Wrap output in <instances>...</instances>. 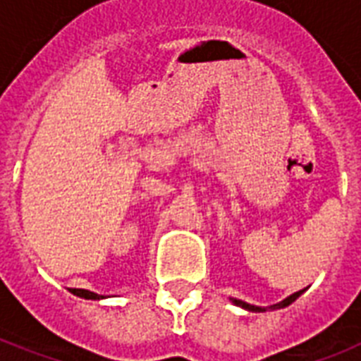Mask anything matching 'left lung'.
<instances>
[{
  "instance_id": "1",
  "label": "left lung",
  "mask_w": 361,
  "mask_h": 361,
  "mask_svg": "<svg viewBox=\"0 0 361 361\" xmlns=\"http://www.w3.org/2000/svg\"><path fill=\"white\" fill-rule=\"evenodd\" d=\"M303 292H305V288H303V290L294 292V294H290V296H288V298H285L283 302L274 303V305H269V307H258V305H251V303L241 302V300H236V298H231V302L234 303V305H238V307L245 309V311H251V313H264V311H277V309L288 307L290 303H294V302H296V300H298V298L302 296Z\"/></svg>"
}]
</instances>
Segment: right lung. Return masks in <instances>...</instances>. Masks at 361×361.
<instances>
[{"instance_id":"add662e5","label":"right lung","mask_w":361,"mask_h":361,"mask_svg":"<svg viewBox=\"0 0 361 361\" xmlns=\"http://www.w3.org/2000/svg\"><path fill=\"white\" fill-rule=\"evenodd\" d=\"M71 294H75L78 298H84V300H103L104 296H99L95 292L86 290V288H71Z\"/></svg>"}]
</instances>
